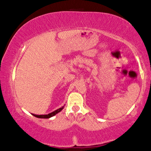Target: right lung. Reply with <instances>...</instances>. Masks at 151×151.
Returning <instances> with one entry per match:
<instances>
[{
    "label": "right lung",
    "mask_w": 151,
    "mask_h": 151,
    "mask_svg": "<svg viewBox=\"0 0 151 151\" xmlns=\"http://www.w3.org/2000/svg\"><path fill=\"white\" fill-rule=\"evenodd\" d=\"M64 108V106H63L62 107L58 109L55 110V111H53V112L50 113H48V115H36V114H33V113H32V115H34V117H38V118H44V119H48V118H50L53 117V116H55L56 114H57L58 113L61 112V111Z\"/></svg>",
    "instance_id": "add662e5"
}]
</instances>
